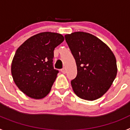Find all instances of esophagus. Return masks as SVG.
Segmentation results:
<instances>
[{
	"label": "esophagus",
	"instance_id": "1",
	"mask_svg": "<svg viewBox=\"0 0 130 130\" xmlns=\"http://www.w3.org/2000/svg\"><path fill=\"white\" fill-rule=\"evenodd\" d=\"M61 72L62 73H64H64H66V69H65V68H62V70H61Z\"/></svg>",
	"mask_w": 130,
	"mask_h": 130
}]
</instances>
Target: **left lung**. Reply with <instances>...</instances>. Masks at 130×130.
<instances>
[{"instance_id":"left-lung-1","label":"left lung","mask_w":130,"mask_h":130,"mask_svg":"<svg viewBox=\"0 0 130 130\" xmlns=\"http://www.w3.org/2000/svg\"><path fill=\"white\" fill-rule=\"evenodd\" d=\"M64 37L77 65V74L71 81L73 92L85 100L98 99L117 76L115 56L104 42L89 33L75 32Z\"/></svg>"}]
</instances>
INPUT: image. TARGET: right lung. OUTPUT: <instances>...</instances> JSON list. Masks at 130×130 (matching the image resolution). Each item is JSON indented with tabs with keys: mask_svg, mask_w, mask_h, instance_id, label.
<instances>
[{
	"mask_svg": "<svg viewBox=\"0 0 130 130\" xmlns=\"http://www.w3.org/2000/svg\"><path fill=\"white\" fill-rule=\"evenodd\" d=\"M64 40L62 34L44 32L31 36L17 49L11 75L17 87L27 96L42 99L51 91L58 73L53 66L54 49Z\"/></svg>",
	"mask_w": 130,
	"mask_h": 130,
	"instance_id": "1",
	"label": "right lung"
}]
</instances>
